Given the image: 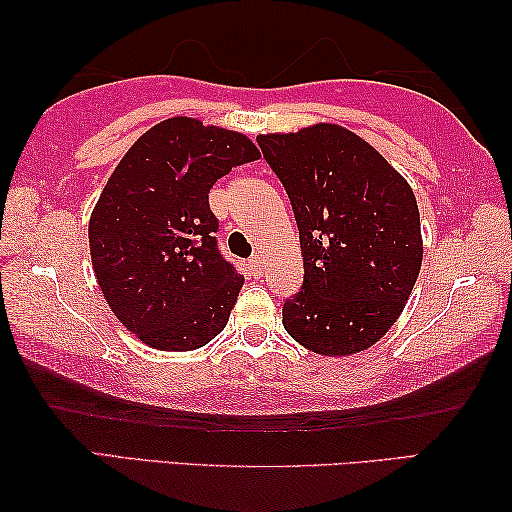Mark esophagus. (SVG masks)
<instances>
[{"label":"esophagus","instance_id":"1","mask_svg":"<svg viewBox=\"0 0 512 512\" xmlns=\"http://www.w3.org/2000/svg\"><path fill=\"white\" fill-rule=\"evenodd\" d=\"M249 270H251V274H254V276H261V274H263V263H261V258H258V256L249 258Z\"/></svg>","mask_w":512,"mask_h":512}]
</instances>
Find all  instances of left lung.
Segmentation results:
<instances>
[{
	"mask_svg": "<svg viewBox=\"0 0 512 512\" xmlns=\"http://www.w3.org/2000/svg\"><path fill=\"white\" fill-rule=\"evenodd\" d=\"M295 213L304 283L283 304V326L322 356L379 342L422 265L413 190L385 158L338 124L258 136Z\"/></svg>",
	"mask_w": 512,
	"mask_h": 512,
	"instance_id": "8db88e82",
	"label": "left lung"
}]
</instances>
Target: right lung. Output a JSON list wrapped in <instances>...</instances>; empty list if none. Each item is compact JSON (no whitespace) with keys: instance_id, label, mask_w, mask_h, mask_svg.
<instances>
[{"instance_id":"right-lung-1","label":"right lung","mask_w":512,"mask_h":512,"mask_svg":"<svg viewBox=\"0 0 512 512\" xmlns=\"http://www.w3.org/2000/svg\"><path fill=\"white\" fill-rule=\"evenodd\" d=\"M261 156L236 131L172 117L140 136L108 179L88 238L108 306L145 345L204 347L245 283L217 247L215 181Z\"/></svg>"}]
</instances>
